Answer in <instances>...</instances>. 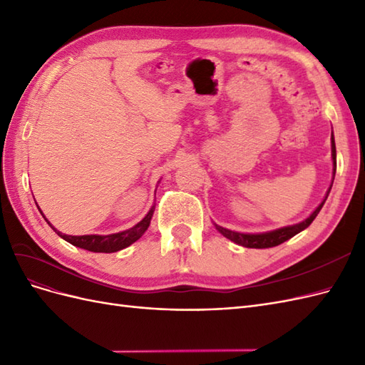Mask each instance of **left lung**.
Here are the masks:
<instances>
[{"instance_id": "8db88e82", "label": "left lung", "mask_w": 365, "mask_h": 365, "mask_svg": "<svg viewBox=\"0 0 365 365\" xmlns=\"http://www.w3.org/2000/svg\"><path fill=\"white\" fill-rule=\"evenodd\" d=\"M330 143H332V161H334V172H332V182H330V187L326 192L324 200L322 201L314 212L309 215L306 219H303L302 222L294 224V225H288V227H282L277 230H272V231H264V233H240V231H233V230H228L220 227L217 224H215L216 230L219 231L220 235L225 236L227 239H230L231 242H235V244L240 245V247H245V248H271V247H277L283 242L289 240L291 237H294L295 235L300 233V231L306 230L309 225L314 222V219L317 217V215L319 213V210L323 208L327 196L330 193V189H332V184L335 180V172H336V148H335V138H334V132H332V137H330Z\"/></svg>"}]
</instances>
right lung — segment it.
Returning a JSON list of instances; mask_svg holds the SVG:
<instances>
[{"instance_id":"add662e5","label":"right lung","mask_w":365,"mask_h":365,"mask_svg":"<svg viewBox=\"0 0 365 365\" xmlns=\"http://www.w3.org/2000/svg\"><path fill=\"white\" fill-rule=\"evenodd\" d=\"M153 210H155V205H152L150 210L148 212V215L143 217L138 224H135L132 228L129 230H125V231H120V233H114V235H106V236H102V235H85V236H70V235H63L61 233V231H58L56 228H54L47 217L42 215L41 208L39 212L41 215L43 216V219L47 220L48 225L56 231L58 236H61L63 240L70 242L71 245L74 247H79V248H83L86 251H93V252H115V251H120L123 250L129 245L134 244L135 240H138L143 235H145V231L148 230V227L150 225V219L153 216Z\"/></svg>"}]
</instances>
